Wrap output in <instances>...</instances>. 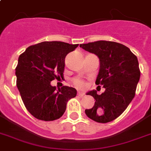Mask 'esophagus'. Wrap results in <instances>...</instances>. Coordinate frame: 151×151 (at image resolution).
<instances>
[{
  "mask_svg": "<svg viewBox=\"0 0 151 151\" xmlns=\"http://www.w3.org/2000/svg\"><path fill=\"white\" fill-rule=\"evenodd\" d=\"M78 97H81V98H83V97H85V94L83 93H82V92H78Z\"/></svg>",
  "mask_w": 151,
  "mask_h": 151,
  "instance_id": "esophagus-1",
  "label": "esophagus"
}]
</instances>
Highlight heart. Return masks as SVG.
<instances>
[{
    "mask_svg": "<svg viewBox=\"0 0 151 151\" xmlns=\"http://www.w3.org/2000/svg\"><path fill=\"white\" fill-rule=\"evenodd\" d=\"M74 83L76 86H83V85H84L83 81H81L80 79H75Z\"/></svg>",
    "mask_w": 151,
    "mask_h": 151,
    "instance_id": "obj_1",
    "label": "heart"
}]
</instances>
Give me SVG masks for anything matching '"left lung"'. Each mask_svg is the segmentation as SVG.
<instances>
[{
    "label": "left lung",
    "instance_id": "1",
    "mask_svg": "<svg viewBox=\"0 0 151 151\" xmlns=\"http://www.w3.org/2000/svg\"><path fill=\"white\" fill-rule=\"evenodd\" d=\"M80 48L99 58L96 84L105 88L101 95L96 90L86 93L93 96L96 102L93 108L86 109L85 113L98 123L113 121L127 108L135 96L140 77L137 58L127 46L114 42L97 41L81 44Z\"/></svg>",
    "mask_w": 151,
    "mask_h": 151
}]
</instances>
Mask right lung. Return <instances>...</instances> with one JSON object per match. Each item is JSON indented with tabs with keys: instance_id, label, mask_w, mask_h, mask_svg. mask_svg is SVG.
I'll use <instances>...</instances> for the list:
<instances>
[{
	"instance_id": "right-lung-1",
	"label": "right lung",
	"mask_w": 151,
	"mask_h": 151,
	"mask_svg": "<svg viewBox=\"0 0 151 151\" xmlns=\"http://www.w3.org/2000/svg\"><path fill=\"white\" fill-rule=\"evenodd\" d=\"M78 44L43 42L29 46L18 58L15 68L17 87L26 109L41 120L59 119L66 109L67 102L76 97L75 88L56 89L51 82L62 77L65 58Z\"/></svg>"
}]
</instances>
